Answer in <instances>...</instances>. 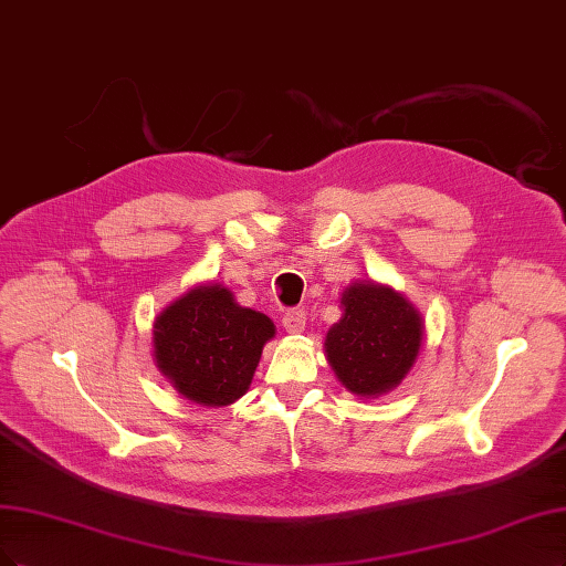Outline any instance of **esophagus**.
Instances as JSON below:
<instances>
[{
  "mask_svg": "<svg viewBox=\"0 0 566 566\" xmlns=\"http://www.w3.org/2000/svg\"><path fill=\"white\" fill-rule=\"evenodd\" d=\"M283 327H285V333H290V335L304 333V327H306V314H304V308H292V311H287V314L283 316Z\"/></svg>",
  "mask_w": 566,
  "mask_h": 566,
  "instance_id": "obj_1",
  "label": "esophagus"
}]
</instances>
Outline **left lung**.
<instances>
[{"mask_svg":"<svg viewBox=\"0 0 566 566\" xmlns=\"http://www.w3.org/2000/svg\"><path fill=\"white\" fill-rule=\"evenodd\" d=\"M342 311L325 337L327 363L350 394H388L419 356L421 314L400 292L373 281L350 283L342 292Z\"/></svg>","mask_w":566,"mask_h":566,"instance_id":"left-lung-1","label":"left lung"}]
</instances>
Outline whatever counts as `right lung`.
I'll return each mask as SVG.
<instances>
[{
    "label": "right lung",
    "instance_id": "1",
    "mask_svg": "<svg viewBox=\"0 0 566 566\" xmlns=\"http://www.w3.org/2000/svg\"><path fill=\"white\" fill-rule=\"evenodd\" d=\"M157 367L187 400L208 407L237 402L250 388L264 344L276 327L239 306L218 285H197L166 306L151 329Z\"/></svg>",
    "mask_w": 566,
    "mask_h": 566
}]
</instances>
